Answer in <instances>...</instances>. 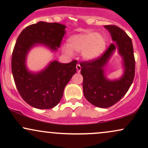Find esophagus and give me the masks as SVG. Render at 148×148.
<instances>
[{
  "label": "esophagus",
  "mask_w": 148,
  "mask_h": 148,
  "mask_svg": "<svg viewBox=\"0 0 148 148\" xmlns=\"http://www.w3.org/2000/svg\"><path fill=\"white\" fill-rule=\"evenodd\" d=\"M81 66L79 64H76V70H77V72H81Z\"/></svg>",
  "instance_id": "1"
}]
</instances>
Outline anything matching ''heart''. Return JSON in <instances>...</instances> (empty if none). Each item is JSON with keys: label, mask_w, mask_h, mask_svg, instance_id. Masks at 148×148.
<instances>
[{"label": "heart", "mask_w": 148, "mask_h": 148, "mask_svg": "<svg viewBox=\"0 0 148 148\" xmlns=\"http://www.w3.org/2000/svg\"><path fill=\"white\" fill-rule=\"evenodd\" d=\"M68 45L62 46L64 53L72 56L74 52H82V56L86 60H93L101 56L106 47L105 37L94 32L76 34L67 40Z\"/></svg>", "instance_id": "obj_1"}]
</instances>
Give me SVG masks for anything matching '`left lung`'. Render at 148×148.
I'll use <instances>...</instances> for the list:
<instances>
[{
	"label": "left lung",
	"instance_id": "8db88e82",
	"mask_svg": "<svg viewBox=\"0 0 148 148\" xmlns=\"http://www.w3.org/2000/svg\"><path fill=\"white\" fill-rule=\"evenodd\" d=\"M104 27L115 43L111 44L98 58L80 62L85 97L99 108H108L121 99L130 89L135 75V58L131 38L118 26L108 25ZM116 48L123 58L124 74L120 79L110 81L104 75L103 67Z\"/></svg>",
	"mask_w": 148,
	"mask_h": 148
}]
</instances>
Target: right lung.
I'll list each match as a JSON object with an SVG mask.
<instances>
[{"instance_id":"obj_1","label":"right lung","mask_w":148,"mask_h":148,"mask_svg":"<svg viewBox=\"0 0 148 148\" xmlns=\"http://www.w3.org/2000/svg\"><path fill=\"white\" fill-rule=\"evenodd\" d=\"M65 25L40 21L27 26L18 35L12 56V72L20 95L26 103L39 109H49L60 102L64 89L76 72L77 60L69 63L51 62L44 70L30 72L25 65L27 54L37 45L52 51L60 47Z\"/></svg>"}]
</instances>
